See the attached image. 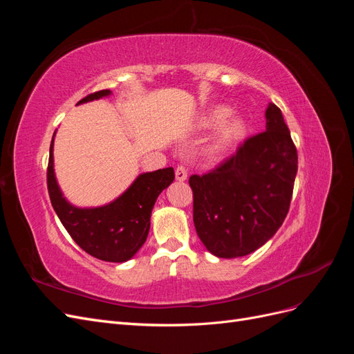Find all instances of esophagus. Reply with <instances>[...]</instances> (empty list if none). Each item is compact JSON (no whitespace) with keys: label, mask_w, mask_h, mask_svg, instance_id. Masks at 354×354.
<instances>
[{"label":"esophagus","mask_w":354,"mask_h":354,"mask_svg":"<svg viewBox=\"0 0 354 354\" xmlns=\"http://www.w3.org/2000/svg\"><path fill=\"white\" fill-rule=\"evenodd\" d=\"M176 178L178 181H185L187 178V169H186V167H183V165H177L176 167Z\"/></svg>","instance_id":"34e87169"}]
</instances>
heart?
<instances>
[{
    "instance_id": "heart-1",
    "label": "heart",
    "mask_w": 354,
    "mask_h": 354,
    "mask_svg": "<svg viewBox=\"0 0 354 354\" xmlns=\"http://www.w3.org/2000/svg\"><path fill=\"white\" fill-rule=\"evenodd\" d=\"M230 108L227 106H214V108L208 109L201 118V127L205 128V130H212V128H220V133L217 136V147H227L233 143L239 142L241 138L246 134V124L241 118H232Z\"/></svg>"
}]
</instances>
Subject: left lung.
Instances as JSON below:
<instances>
[{"mask_svg":"<svg viewBox=\"0 0 354 354\" xmlns=\"http://www.w3.org/2000/svg\"><path fill=\"white\" fill-rule=\"evenodd\" d=\"M297 147L281 109L269 103L266 131L248 137L209 173L192 176L199 239L220 259L248 255L282 226L292 199Z\"/></svg>","mask_w":354,"mask_h":354,"instance_id":"left-lung-1","label":"left lung"}]
</instances>
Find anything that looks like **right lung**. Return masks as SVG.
Returning a JSON list of instances; mask_svg holds the SVG:
<instances>
[{
	"instance_id": "1",
	"label": "right lung",
	"mask_w": 354,
	"mask_h": 354,
	"mask_svg": "<svg viewBox=\"0 0 354 354\" xmlns=\"http://www.w3.org/2000/svg\"><path fill=\"white\" fill-rule=\"evenodd\" d=\"M111 90L88 94L78 102L85 103ZM55 137V136H53ZM174 180V169L168 167L138 176L134 183L116 201L100 208H75L63 198L53 171V140L47 167V189L51 205L71 238L80 248L111 263H124L142 248L151 229V214L156 198Z\"/></svg>"
}]
</instances>
